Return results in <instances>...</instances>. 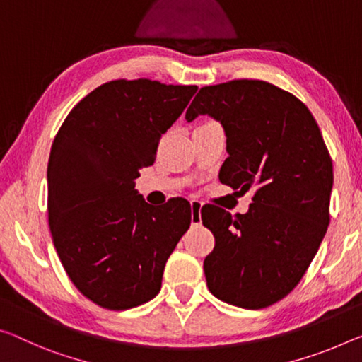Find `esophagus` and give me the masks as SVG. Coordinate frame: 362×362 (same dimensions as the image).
Listing matches in <instances>:
<instances>
[{"label":"esophagus","mask_w":362,"mask_h":362,"mask_svg":"<svg viewBox=\"0 0 362 362\" xmlns=\"http://www.w3.org/2000/svg\"><path fill=\"white\" fill-rule=\"evenodd\" d=\"M190 206H192V223L193 226H199V223H202L203 203L199 202V199H192Z\"/></svg>","instance_id":"1"}]
</instances>
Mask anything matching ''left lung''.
Returning <instances> with one entry per match:
<instances>
[{
  "label": "left lung",
  "instance_id": "1",
  "mask_svg": "<svg viewBox=\"0 0 362 362\" xmlns=\"http://www.w3.org/2000/svg\"><path fill=\"white\" fill-rule=\"evenodd\" d=\"M199 114L226 132L221 182L240 193L255 190L246 214L202 209L216 238L203 264L208 288L228 305L267 308L300 284L329 227V150L305 103L264 80L203 87L185 119Z\"/></svg>",
  "mask_w": 362,
  "mask_h": 362
}]
</instances>
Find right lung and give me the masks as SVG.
Instances as JSON below:
<instances>
[{
    "instance_id": "add662e5",
    "label": "right lung",
    "mask_w": 362,
    "mask_h": 362,
    "mask_svg": "<svg viewBox=\"0 0 362 362\" xmlns=\"http://www.w3.org/2000/svg\"><path fill=\"white\" fill-rule=\"evenodd\" d=\"M197 85L112 80L77 103L48 163V222L57 256L83 296L124 311L159 293L164 266L192 223L190 203L153 208L135 190L160 135Z\"/></svg>"
}]
</instances>
